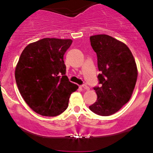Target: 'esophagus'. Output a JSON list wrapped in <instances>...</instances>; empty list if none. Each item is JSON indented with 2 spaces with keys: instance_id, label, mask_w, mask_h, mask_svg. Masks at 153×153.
Listing matches in <instances>:
<instances>
[{
  "instance_id": "34e87169",
  "label": "esophagus",
  "mask_w": 153,
  "mask_h": 153,
  "mask_svg": "<svg viewBox=\"0 0 153 153\" xmlns=\"http://www.w3.org/2000/svg\"><path fill=\"white\" fill-rule=\"evenodd\" d=\"M81 88H83V89H85V90H89V89H90V88H89L86 85H81Z\"/></svg>"
}]
</instances>
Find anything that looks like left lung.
I'll list each match as a JSON object with an SVG mask.
<instances>
[{
  "label": "left lung",
  "instance_id": "8db88e82",
  "mask_svg": "<svg viewBox=\"0 0 153 153\" xmlns=\"http://www.w3.org/2000/svg\"><path fill=\"white\" fill-rule=\"evenodd\" d=\"M91 45L97 54L100 87L94 89L97 100L89 106L100 116L117 112L130 99L137 78V68L130 50L125 44L106 34L90 37Z\"/></svg>",
  "mask_w": 153,
  "mask_h": 153
}]
</instances>
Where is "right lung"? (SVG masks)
<instances>
[{"label":"right lung","instance_id":"1","mask_svg":"<svg viewBox=\"0 0 153 153\" xmlns=\"http://www.w3.org/2000/svg\"><path fill=\"white\" fill-rule=\"evenodd\" d=\"M71 39L45 38L29 44L16 67L15 78L25 102L36 113L56 117L67 109L78 86L65 75L63 56Z\"/></svg>","mask_w":153,"mask_h":153}]
</instances>
